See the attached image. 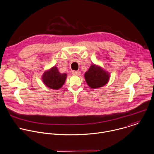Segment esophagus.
I'll return each mask as SVG.
<instances>
[{
    "label": "esophagus",
    "instance_id": "esophagus-1",
    "mask_svg": "<svg viewBox=\"0 0 154 154\" xmlns=\"http://www.w3.org/2000/svg\"><path fill=\"white\" fill-rule=\"evenodd\" d=\"M72 74L73 75H80V72L79 71H72Z\"/></svg>",
    "mask_w": 154,
    "mask_h": 154
}]
</instances>
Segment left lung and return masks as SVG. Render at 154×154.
Instances as JSON below:
<instances>
[{"mask_svg": "<svg viewBox=\"0 0 154 154\" xmlns=\"http://www.w3.org/2000/svg\"><path fill=\"white\" fill-rule=\"evenodd\" d=\"M110 74L101 66L92 64L85 74V79L88 85L93 89L104 86L109 82Z\"/></svg>", "mask_w": 154, "mask_h": 154, "instance_id": "1", "label": "left lung"}]
</instances>
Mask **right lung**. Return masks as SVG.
Returning <instances> with one entry per match:
<instances>
[{
    "label": "right lung",
    "instance_id": "1",
    "mask_svg": "<svg viewBox=\"0 0 154 154\" xmlns=\"http://www.w3.org/2000/svg\"><path fill=\"white\" fill-rule=\"evenodd\" d=\"M66 74L60 72L58 68L54 66L49 69L45 71L43 74L42 79L43 83L49 88L58 90L61 88L66 79Z\"/></svg>",
    "mask_w": 154,
    "mask_h": 154
}]
</instances>
